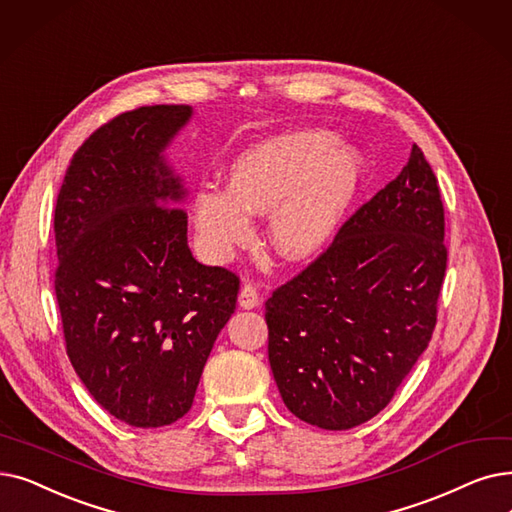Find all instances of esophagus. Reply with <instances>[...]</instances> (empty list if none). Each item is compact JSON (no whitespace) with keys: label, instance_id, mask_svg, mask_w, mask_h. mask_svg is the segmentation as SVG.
Masks as SVG:
<instances>
[{"label":"esophagus","instance_id":"esophagus-1","mask_svg":"<svg viewBox=\"0 0 512 512\" xmlns=\"http://www.w3.org/2000/svg\"><path fill=\"white\" fill-rule=\"evenodd\" d=\"M238 305H240L242 309H253V307L259 305V293H257V288H255L251 282L244 284V286L240 288V293H238Z\"/></svg>","mask_w":512,"mask_h":512}]
</instances>
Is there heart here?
<instances>
[{
  "label": "heart",
  "mask_w": 512,
  "mask_h": 512,
  "mask_svg": "<svg viewBox=\"0 0 512 512\" xmlns=\"http://www.w3.org/2000/svg\"><path fill=\"white\" fill-rule=\"evenodd\" d=\"M362 182V159L328 131L284 133L244 150L228 186L205 184L192 196V219L205 253L226 261L251 238V213H268L274 251L301 261L335 236Z\"/></svg>",
  "instance_id": "heart-1"
}]
</instances>
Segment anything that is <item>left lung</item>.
I'll return each mask as SVG.
<instances>
[{"instance_id":"8db88e82","label":"left lung","mask_w":512,"mask_h":512,"mask_svg":"<svg viewBox=\"0 0 512 512\" xmlns=\"http://www.w3.org/2000/svg\"><path fill=\"white\" fill-rule=\"evenodd\" d=\"M443 234L437 177L414 144L402 173L265 301L274 381L297 418L345 431L391 402L433 335Z\"/></svg>"}]
</instances>
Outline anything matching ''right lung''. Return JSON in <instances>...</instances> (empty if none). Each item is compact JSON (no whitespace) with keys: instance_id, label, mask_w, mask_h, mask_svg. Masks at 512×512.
<instances>
[{"instance_id":"right-lung-1","label":"right lung","mask_w":512,"mask_h":512,"mask_svg":"<svg viewBox=\"0 0 512 512\" xmlns=\"http://www.w3.org/2000/svg\"><path fill=\"white\" fill-rule=\"evenodd\" d=\"M190 117L186 104L140 106L96 129L54 213L66 353L96 402L140 429L192 408L240 288L188 247L186 190L163 152Z\"/></svg>"}]
</instances>
